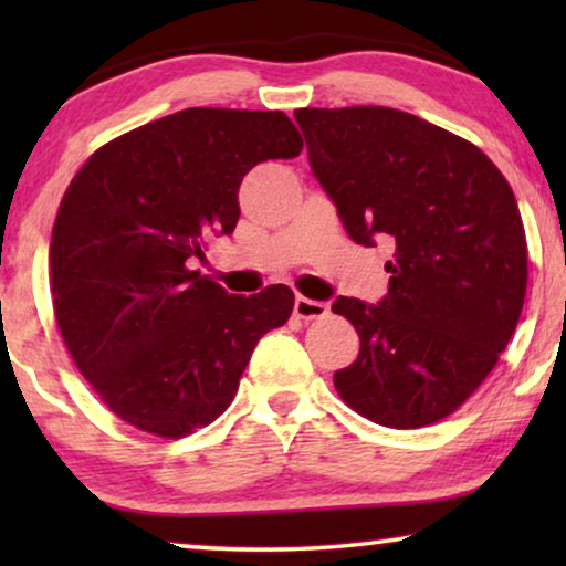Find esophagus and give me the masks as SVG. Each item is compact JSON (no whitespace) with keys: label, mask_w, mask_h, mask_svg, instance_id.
<instances>
[{"label":"esophagus","mask_w":566,"mask_h":566,"mask_svg":"<svg viewBox=\"0 0 566 566\" xmlns=\"http://www.w3.org/2000/svg\"><path fill=\"white\" fill-rule=\"evenodd\" d=\"M327 304L324 301H314V298H304L298 296L293 301V314L298 316V319H322V316H327Z\"/></svg>","instance_id":"esophagus-1"}]
</instances>
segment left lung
<instances>
[{
    "mask_svg": "<svg viewBox=\"0 0 566 566\" xmlns=\"http://www.w3.org/2000/svg\"><path fill=\"white\" fill-rule=\"evenodd\" d=\"M296 123L353 242L394 247L378 304H332L360 335L335 389L384 428L443 420L490 376L521 319L528 247L513 188L482 149L412 113L301 107Z\"/></svg>",
    "mask_w": 566,
    "mask_h": 566,
    "instance_id": "1",
    "label": "left lung"
}]
</instances>
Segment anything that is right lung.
<instances>
[{
    "mask_svg": "<svg viewBox=\"0 0 566 566\" xmlns=\"http://www.w3.org/2000/svg\"><path fill=\"white\" fill-rule=\"evenodd\" d=\"M301 149L281 111L188 107L99 146L74 175L51 237L53 312L120 420L159 438L206 428L258 339L289 322V285L237 296L192 260L234 231L244 175Z\"/></svg>",
    "mask_w": 566,
    "mask_h": 566,
    "instance_id": "obj_1",
    "label": "right lung"
}]
</instances>
